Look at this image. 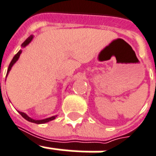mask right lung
<instances>
[{
	"label": "right lung",
	"instance_id": "add662e5",
	"mask_svg": "<svg viewBox=\"0 0 156 156\" xmlns=\"http://www.w3.org/2000/svg\"><path fill=\"white\" fill-rule=\"evenodd\" d=\"M33 36H30L29 37H28V38L26 39L25 41H24V42L22 44V47H25L26 46H28V44L30 43L31 41L33 40ZM22 53V51L20 50V51L18 52L17 54L15 55V56H14V58L12 59L11 62H10V64H9V67H8V70H7V73H6V76L8 75V73H9V72L10 71V69H11L12 66L14 65V64H15L16 61L18 60V59L20 58V54ZM19 113H20V115H21V116H22L23 118H24L26 120L29 121V122H31V123H37V124H40V123H47V122H49V121H51L53 120V119H55V118L57 117L56 115L55 116H52V117H50V118H47V119H41V120H35V119H31L30 117H28V115H26L25 113H23V112H20V111H19Z\"/></svg>",
	"mask_w": 156,
	"mask_h": 156
}]
</instances>
